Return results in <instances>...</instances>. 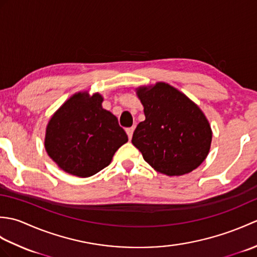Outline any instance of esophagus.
Returning a JSON list of instances; mask_svg holds the SVG:
<instances>
[{"mask_svg": "<svg viewBox=\"0 0 257 257\" xmlns=\"http://www.w3.org/2000/svg\"><path fill=\"white\" fill-rule=\"evenodd\" d=\"M134 132H135V127H130V128H127V129H125V133H127V135H128V138H129V139H132V138H133V134H134Z\"/></svg>", "mask_w": 257, "mask_h": 257, "instance_id": "34e87169", "label": "esophagus"}]
</instances>
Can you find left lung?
Returning a JSON list of instances; mask_svg holds the SVG:
<instances>
[{
    "mask_svg": "<svg viewBox=\"0 0 257 257\" xmlns=\"http://www.w3.org/2000/svg\"><path fill=\"white\" fill-rule=\"evenodd\" d=\"M136 94L146 119L132 143L147 163L169 177L190 173L210 152L212 129L200 107L176 87L163 81L140 86Z\"/></svg>",
    "mask_w": 257,
    "mask_h": 257,
    "instance_id": "obj_1",
    "label": "left lung"
}]
</instances>
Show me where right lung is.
<instances>
[{"label":"right lung","instance_id":"add662e5","mask_svg":"<svg viewBox=\"0 0 257 257\" xmlns=\"http://www.w3.org/2000/svg\"><path fill=\"white\" fill-rule=\"evenodd\" d=\"M102 101L99 92L78 91L48 120L45 150L59 169L72 176H94L128 141L117 117L102 108Z\"/></svg>","mask_w":257,"mask_h":257}]
</instances>
